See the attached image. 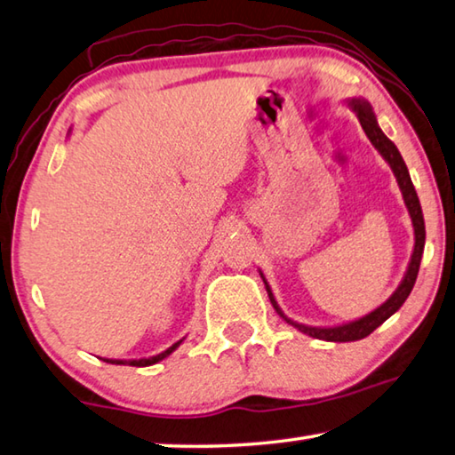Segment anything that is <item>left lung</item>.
<instances>
[{
  "label": "left lung",
  "instance_id": "1",
  "mask_svg": "<svg viewBox=\"0 0 455 455\" xmlns=\"http://www.w3.org/2000/svg\"><path fill=\"white\" fill-rule=\"evenodd\" d=\"M347 106L353 112H355V116L361 122V128L365 130L369 142L375 146L377 152L381 154L385 163H387L391 171H394L395 180L399 184V190H402V195H403V203L407 206V212H410V217H411L415 244H413L410 265H407V271L403 275L402 283H399V287L394 291V295H391L387 301L381 303L371 313H367L365 317L343 323V325H335V327H311V325H303V323L292 321L291 317H287V315L283 313V309L279 307V303H276V299L273 295L271 284L267 283L263 271H259L260 279H263L265 287H267L268 299H271L276 315H279L283 321H287L289 325H292L297 331H301V333L309 335L313 339H323V341H335V343H347V341H357V339H363L369 333H373V331L379 327L381 323L387 321L395 311H399V307H402L405 303V299L410 297L415 279H418L423 246H426V222H423L421 204H419L418 192H415V188H413L410 171H407V166L403 163L402 154H399V150H397V146L383 134V130L379 128V124H377V116L373 112V108L367 102V100L351 98V100H347Z\"/></svg>",
  "mask_w": 455,
  "mask_h": 455
}]
</instances>
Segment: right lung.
<instances>
[{
  "label": "right lung",
  "mask_w": 455,
  "mask_h": 455,
  "mask_svg": "<svg viewBox=\"0 0 455 455\" xmlns=\"http://www.w3.org/2000/svg\"><path fill=\"white\" fill-rule=\"evenodd\" d=\"M184 341V337L180 339V341H176L172 347H168L166 351H163V353H158V355H152V357H142V359H104L106 363H114V365H132V367H148V365H154V363H158V361H163V359H166L168 355H171L172 351H176L180 347V343Z\"/></svg>",
  "instance_id": "right-lung-1"
}]
</instances>
